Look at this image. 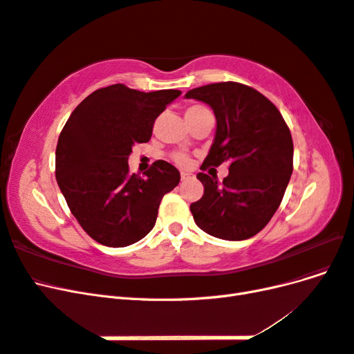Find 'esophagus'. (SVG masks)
<instances>
[{"label": "esophagus", "mask_w": 354, "mask_h": 354, "mask_svg": "<svg viewBox=\"0 0 354 354\" xmlns=\"http://www.w3.org/2000/svg\"><path fill=\"white\" fill-rule=\"evenodd\" d=\"M190 177H192L190 173H181V180H187V178H190Z\"/></svg>", "instance_id": "1"}]
</instances>
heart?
Masks as SVG:
<instances>
[{
    "instance_id": "1",
    "label": "heart",
    "mask_w": 354,
    "mask_h": 354,
    "mask_svg": "<svg viewBox=\"0 0 354 354\" xmlns=\"http://www.w3.org/2000/svg\"><path fill=\"white\" fill-rule=\"evenodd\" d=\"M203 111H208L207 108H203V106H201V104H194V106H190V108L186 111V118L189 116H195V115H199L201 112H203ZM171 158H173V160L174 162L177 164V165H180V167H186V165H189V158L185 155V153H180V152H176V153H173L171 155Z\"/></svg>"
}]
</instances>
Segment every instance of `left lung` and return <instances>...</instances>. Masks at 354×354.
<instances>
[{"instance_id":"1","label":"left lung","mask_w":354,"mask_h":354,"mask_svg":"<svg viewBox=\"0 0 354 354\" xmlns=\"http://www.w3.org/2000/svg\"><path fill=\"white\" fill-rule=\"evenodd\" d=\"M209 104L217 131L201 169L229 162L223 183L205 173L196 177L203 196L190 205L203 232L226 241L252 238L279 208L292 174L291 131L276 106L239 82H216L186 93Z\"/></svg>"}]
</instances>
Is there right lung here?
<instances>
[{"mask_svg": "<svg viewBox=\"0 0 354 354\" xmlns=\"http://www.w3.org/2000/svg\"><path fill=\"white\" fill-rule=\"evenodd\" d=\"M178 90L143 93L124 84L93 91L59 136L56 178L68 207L90 238L112 248L143 239L159 203L180 181L176 167L155 160L145 176L130 173L134 143H147L156 118Z\"/></svg>", "mask_w": 354, "mask_h": 354, "instance_id": "add662e5", "label": "right lung"}]
</instances>
